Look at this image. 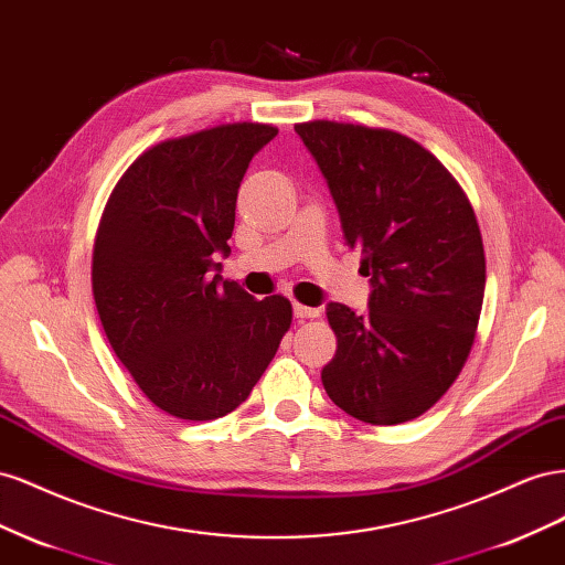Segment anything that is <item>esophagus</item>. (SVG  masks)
Segmentation results:
<instances>
[{
    "mask_svg": "<svg viewBox=\"0 0 565 565\" xmlns=\"http://www.w3.org/2000/svg\"><path fill=\"white\" fill-rule=\"evenodd\" d=\"M294 315H296L298 319H315V317L321 315V310H319V308H308V305L296 302V305H294Z\"/></svg>",
    "mask_w": 565,
    "mask_h": 565,
    "instance_id": "1",
    "label": "esophagus"
}]
</instances>
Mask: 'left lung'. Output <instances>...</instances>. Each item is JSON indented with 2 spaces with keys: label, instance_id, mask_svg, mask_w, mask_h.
Wrapping results in <instances>:
<instances>
[{
  "label": "left lung",
  "instance_id": "8db88e82",
  "mask_svg": "<svg viewBox=\"0 0 565 565\" xmlns=\"http://www.w3.org/2000/svg\"><path fill=\"white\" fill-rule=\"evenodd\" d=\"M296 132L372 277L364 315L327 305L338 348L321 383L364 424L412 422L449 391L473 345L486 296L473 207L440 160L405 135L333 120L298 122Z\"/></svg>",
  "mask_w": 565,
  "mask_h": 565
}]
</instances>
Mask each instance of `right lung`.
Returning <instances> with one entry per match:
<instances>
[{
  "instance_id": "obj_1",
  "label": "right lung",
  "mask_w": 565,
  "mask_h": 565,
  "mask_svg": "<svg viewBox=\"0 0 565 565\" xmlns=\"http://www.w3.org/2000/svg\"><path fill=\"white\" fill-rule=\"evenodd\" d=\"M277 127L217 125L166 139L125 170L94 238L92 291L108 343L158 409L234 412L260 381L294 308L220 277L248 163Z\"/></svg>"
}]
</instances>
